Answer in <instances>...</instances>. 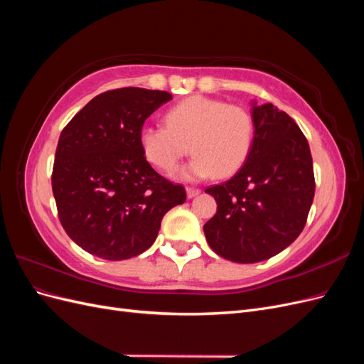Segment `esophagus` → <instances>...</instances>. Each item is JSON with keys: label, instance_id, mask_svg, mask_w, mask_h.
Instances as JSON below:
<instances>
[{"label": "esophagus", "instance_id": "obj_1", "mask_svg": "<svg viewBox=\"0 0 364 364\" xmlns=\"http://www.w3.org/2000/svg\"><path fill=\"white\" fill-rule=\"evenodd\" d=\"M199 193H200L199 188H194V186H186V196H188L190 199H193V197H196Z\"/></svg>", "mask_w": 364, "mask_h": 364}]
</instances>
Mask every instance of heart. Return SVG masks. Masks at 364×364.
Segmentation results:
<instances>
[{
	"label": "heart",
	"mask_w": 364,
	"mask_h": 364,
	"mask_svg": "<svg viewBox=\"0 0 364 364\" xmlns=\"http://www.w3.org/2000/svg\"><path fill=\"white\" fill-rule=\"evenodd\" d=\"M253 141L255 121L246 107L203 95L171 106L165 126L147 124L139 130L142 155L165 173L178 168L191 147L194 158L183 171L190 179L235 174L246 164Z\"/></svg>",
	"instance_id": "b5f03b06"
}]
</instances>
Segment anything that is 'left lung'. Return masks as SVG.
I'll return each mask as SVG.
<instances>
[{
  "instance_id": "obj_1",
  "label": "left lung",
  "mask_w": 364,
  "mask_h": 364,
  "mask_svg": "<svg viewBox=\"0 0 364 364\" xmlns=\"http://www.w3.org/2000/svg\"><path fill=\"white\" fill-rule=\"evenodd\" d=\"M255 141L234 178L209 186L215 215L203 232L209 247L229 261L269 259L290 246L306 223L314 199L310 146L294 119L266 103L253 106Z\"/></svg>"
}]
</instances>
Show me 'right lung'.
<instances>
[{
  "mask_svg": "<svg viewBox=\"0 0 364 364\" xmlns=\"http://www.w3.org/2000/svg\"><path fill=\"white\" fill-rule=\"evenodd\" d=\"M171 100L165 91L119 87L94 97L63 127L51 186L75 245L103 259L136 257L156 240L165 213L186 199L183 185L151 168L139 130Z\"/></svg>",
  "mask_w": 364,
  "mask_h": 364,
  "instance_id": "add662e5",
  "label": "right lung"
}]
</instances>
